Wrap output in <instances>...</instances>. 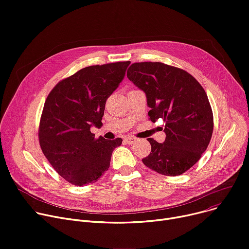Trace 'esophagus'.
<instances>
[{
	"label": "esophagus",
	"instance_id": "obj_1",
	"mask_svg": "<svg viewBox=\"0 0 249 249\" xmlns=\"http://www.w3.org/2000/svg\"><path fill=\"white\" fill-rule=\"evenodd\" d=\"M125 141H126V143H127V144L132 145V144H134L135 142L137 141V139H136V138H134V137H127V138H125Z\"/></svg>",
	"mask_w": 249,
	"mask_h": 249
}]
</instances>
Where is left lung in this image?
<instances>
[{
  "mask_svg": "<svg viewBox=\"0 0 249 249\" xmlns=\"http://www.w3.org/2000/svg\"><path fill=\"white\" fill-rule=\"evenodd\" d=\"M127 77L145 92L149 119L165 122L166 140L148 138L144 165L165 176H179L205 152L213 131V110L205 89L189 72L162 62H135Z\"/></svg>",
  "mask_w": 249,
  "mask_h": 249,
  "instance_id": "8db88e82",
  "label": "left lung"
}]
</instances>
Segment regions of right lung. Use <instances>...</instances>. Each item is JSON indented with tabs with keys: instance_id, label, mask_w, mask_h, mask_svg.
I'll use <instances>...</instances> for the list:
<instances>
[{
	"instance_id": "add662e5",
	"label": "right lung",
	"mask_w": 249,
	"mask_h": 249,
	"mask_svg": "<svg viewBox=\"0 0 249 249\" xmlns=\"http://www.w3.org/2000/svg\"><path fill=\"white\" fill-rule=\"evenodd\" d=\"M130 61L84 67L59 81L44 102L38 128L41 151L53 168L75 186L93 184L110 167L121 138H95L107 98L119 86Z\"/></svg>"
}]
</instances>
